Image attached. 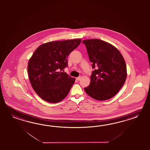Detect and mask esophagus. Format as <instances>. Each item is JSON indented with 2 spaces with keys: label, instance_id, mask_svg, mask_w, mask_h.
I'll use <instances>...</instances> for the list:
<instances>
[{
  "label": "esophagus",
  "instance_id": "esophagus-1",
  "mask_svg": "<svg viewBox=\"0 0 150 150\" xmlns=\"http://www.w3.org/2000/svg\"><path fill=\"white\" fill-rule=\"evenodd\" d=\"M81 76H80L79 77H76V80H78V81H79V80H80V79H81Z\"/></svg>",
  "mask_w": 150,
  "mask_h": 150
}]
</instances>
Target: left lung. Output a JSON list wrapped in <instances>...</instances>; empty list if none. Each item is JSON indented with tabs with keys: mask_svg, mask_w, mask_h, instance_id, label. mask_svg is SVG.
Here are the masks:
<instances>
[{
	"mask_svg": "<svg viewBox=\"0 0 150 150\" xmlns=\"http://www.w3.org/2000/svg\"><path fill=\"white\" fill-rule=\"evenodd\" d=\"M89 59L95 70L87 94L98 100H109L123 87L127 76V65L123 55L114 45L99 39L85 40Z\"/></svg>",
	"mask_w": 150,
	"mask_h": 150,
	"instance_id": "8db88e82",
	"label": "left lung"
}]
</instances>
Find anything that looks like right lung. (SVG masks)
<instances>
[{
	"label": "right lung",
	"mask_w": 150,
	"mask_h": 150,
	"mask_svg": "<svg viewBox=\"0 0 150 150\" xmlns=\"http://www.w3.org/2000/svg\"><path fill=\"white\" fill-rule=\"evenodd\" d=\"M81 39L52 41L40 45L29 59L27 72L33 90L42 100L58 103L68 95L75 79L61 72Z\"/></svg>",
	"instance_id": "right-lung-1"
}]
</instances>
